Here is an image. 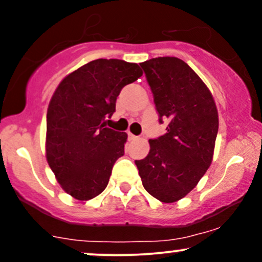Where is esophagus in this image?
I'll return each mask as SVG.
<instances>
[{
    "label": "esophagus",
    "mask_w": 262,
    "mask_h": 262,
    "mask_svg": "<svg viewBox=\"0 0 262 262\" xmlns=\"http://www.w3.org/2000/svg\"><path fill=\"white\" fill-rule=\"evenodd\" d=\"M128 138H129V140H135V139H138V137H137V135L132 134L130 132H128Z\"/></svg>",
    "instance_id": "obj_1"
}]
</instances>
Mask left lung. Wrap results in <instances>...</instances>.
<instances>
[{
    "instance_id": "left-lung-1",
    "label": "left lung",
    "mask_w": 262,
    "mask_h": 262,
    "mask_svg": "<svg viewBox=\"0 0 262 262\" xmlns=\"http://www.w3.org/2000/svg\"><path fill=\"white\" fill-rule=\"evenodd\" d=\"M166 133L150 139L145 159L135 161L144 188L164 203L181 200L212 164L218 111L208 87L185 61L160 56L141 62Z\"/></svg>"
}]
</instances>
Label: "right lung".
<instances>
[{
  "label": "right lung",
  "instance_id": "1",
  "mask_svg": "<svg viewBox=\"0 0 262 262\" xmlns=\"http://www.w3.org/2000/svg\"><path fill=\"white\" fill-rule=\"evenodd\" d=\"M143 75L139 65L97 59L69 74L56 87L47 113L45 151L62 189L89 201L107 187L128 135L104 125L121 90Z\"/></svg>",
  "mask_w": 262,
  "mask_h": 262
}]
</instances>
